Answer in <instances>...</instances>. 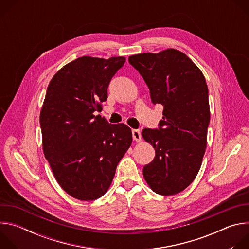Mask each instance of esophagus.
<instances>
[{"label": "esophagus", "instance_id": "34e87169", "mask_svg": "<svg viewBox=\"0 0 249 249\" xmlns=\"http://www.w3.org/2000/svg\"><path fill=\"white\" fill-rule=\"evenodd\" d=\"M132 136H133V140L138 142V143L142 141V136H141L140 130H133L132 131Z\"/></svg>", "mask_w": 249, "mask_h": 249}]
</instances>
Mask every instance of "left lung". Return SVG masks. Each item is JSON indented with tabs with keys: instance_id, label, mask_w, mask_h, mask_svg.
<instances>
[{
	"instance_id": "left-lung-1",
	"label": "left lung",
	"mask_w": 249,
	"mask_h": 249,
	"mask_svg": "<svg viewBox=\"0 0 249 249\" xmlns=\"http://www.w3.org/2000/svg\"><path fill=\"white\" fill-rule=\"evenodd\" d=\"M151 93L163 106L160 129H144L155 159L143 168L150 188L163 196L183 191L195 179L207 147L210 122L208 87L201 70L184 53L165 49L129 57Z\"/></svg>"
}]
</instances>
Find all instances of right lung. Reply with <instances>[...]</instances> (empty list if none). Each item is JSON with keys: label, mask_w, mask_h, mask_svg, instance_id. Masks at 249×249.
<instances>
[{"label": "right lung", "mask_w": 249, "mask_h": 249, "mask_svg": "<svg viewBox=\"0 0 249 249\" xmlns=\"http://www.w3.org/2000/svg\"><path fill=\"white\" fill-rule=\"evenodd\" d=\"M125 61L122 56L80 57L61 68L47 88L40 111L43 153L62 189L81 201L107 192L132 144L127 125L95 115Z\"/></svg>", "instance_id": "right-lung-1"}]
</instances>
